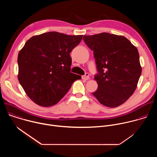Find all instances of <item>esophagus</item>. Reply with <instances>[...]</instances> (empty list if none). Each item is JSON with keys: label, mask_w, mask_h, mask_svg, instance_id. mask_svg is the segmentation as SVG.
<instances>
[{"label": "esophagus", "mask_w": 157, "mask_h": 157, "mask_svg": "<svg viewBox=\"0 0 157 157\" xmlns=\"http://www.w3.org/2000/svg\"><path fill=\"white\" fill-rule=\"evenodd\" d=\"M82 78L84 79H86V80L89 79V74L87 73H86L84 76H82Z\"/></svg>", "instance_id": "1"}]
</instances>
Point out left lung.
<instances>
[{"instance_id": "8db88e82", "label": "left lung", "mask_w": 157, "mask_h": 157, "mask_svg": "<svg viewBox=\"0 0 157 157\" xmlns=\"http://www.w3.org/2000/svg\"><path fill=\"white\" fill-rule=\"evenodd\" d=\"M83 40L96 64L98 87L93 95L107 107L122 104L135 91L142 73L137 48L125 37L109 33L84 35Z\"/></svg>"}]
</instances>
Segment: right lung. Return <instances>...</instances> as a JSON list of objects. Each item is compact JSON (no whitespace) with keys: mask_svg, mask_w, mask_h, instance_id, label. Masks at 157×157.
I'll return each mask as SVG.
<instances>
[{"mask_svg":"<svg viewBox=\"0 0 157 157\" xmlns=\"http://www.w3.org/2000/svg\"><path fill=\"white\" fill-rule=\"evenodd\" d=\"M82 35L56 32L30 38L18 55V79L28 96L39 105L58 103L81 76L71 72L70 53Z\"/></svg>","mask_w":157,"mask_h":157,"instance_id":"add662e5","label":"right lung"}]
</instances>
